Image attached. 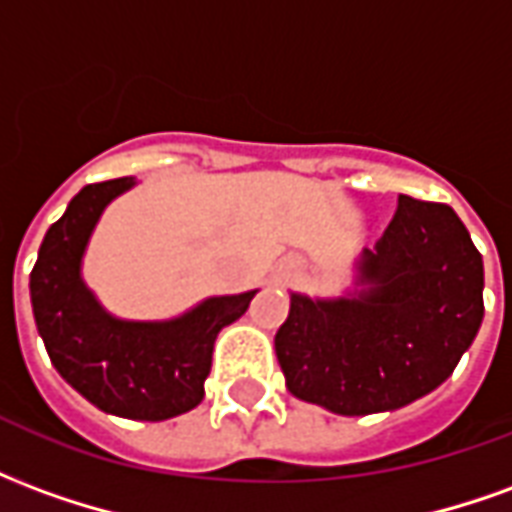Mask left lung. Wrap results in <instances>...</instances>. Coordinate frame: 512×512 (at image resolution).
Here are the masks:
<instances>
[{
    "mask_svg": "<svg viewBox=\"0 0 512 512\" xmlns=\"http://www.w3.org/2000/svg\"><path fill=\"white\" fill-rule=\"evenodd\" d=\"M354 296H290L274 345L301 400L365 417L395 411L452 376L483 323V257L444 202L400 194Z\"/></svg>",
    "mask_w": 512,
    "mask_h": 512,
    "instance_id": "8db88e82",
    "label": "left lung"
}]
</instances>
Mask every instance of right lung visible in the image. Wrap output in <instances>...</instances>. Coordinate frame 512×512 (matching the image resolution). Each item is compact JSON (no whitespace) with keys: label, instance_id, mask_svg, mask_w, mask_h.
Masks as SVG:
<instances>
[{"label":"right lung","instance_id":"right-lung-1","mask_svg":"<svg viewBox=\"0 0 512 512\" xmlns=\"http://www.w3.org/2000/svg\"><path fill=\"white\" fill-rule=\"evenodd\" d=\"M134 178L84 186L51 224L29 277L32 312L51 365L106 414L178 417L200 406L216 334L238 321L252 293L216 296L164 323L117 321L82 282V255L98 216Z\"/></svg>","mask_w":512,"mask_h":512}]
</instances>
